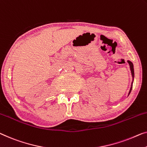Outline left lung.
Returning a JSON list of instances; mask_svg holds the SVG:
<instances>
[{
	"mask_svg": "<svg viewBox=\"0 0 147 147\" xmlns=\"http://www.w3.org/2000/svg\"><path fill=\"white\" fill-rule=\"evenodd\" d=\"M127 62L129 63V67H130V70H131V75H132V77H133V81H132V83H131V88H130V90H129V94L128 96L130 94L131 92V90H132V88H133V80H134V68H133V64L132 63V62L130 61H127Z\"/></svg>",
	"mask_w": 147,
	"mask_h": 147,
	"instance_id": "obj_1",
	"label": "left lung"
}]
</instances>
